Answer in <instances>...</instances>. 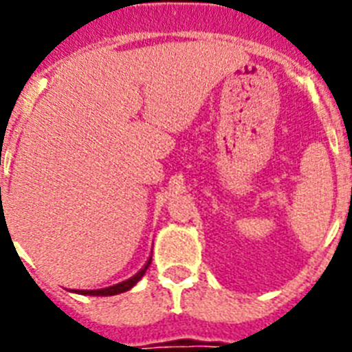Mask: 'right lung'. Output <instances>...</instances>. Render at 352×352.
I'll list each match as a JSON object with an SVG mask.
<instances>
[{
  "mask_svg": "<svg viewBox=\"0 0 352 352\" xmlns=\"http://www.w3.org/2000/svg\"><path fill=\"white\" fill-rule=\"evenodd\" d=\"M149 264H151V259H149L148 263L144 264V268H142L141 272L138 273V275H133L132 278H129V280H125V282H121V284L113 285V287L96 289V291H79V292H80V294H89V296H114V294H120V292L129 291V289H132L133 285H135L139 280H141L142 275H144V273H146V270L149 268Z\"/></svg>",
  "mask_w": 352,
  "mask_h": 352,
  "instance_id": "1",
  "label": "right lung"
}]
</instances>
